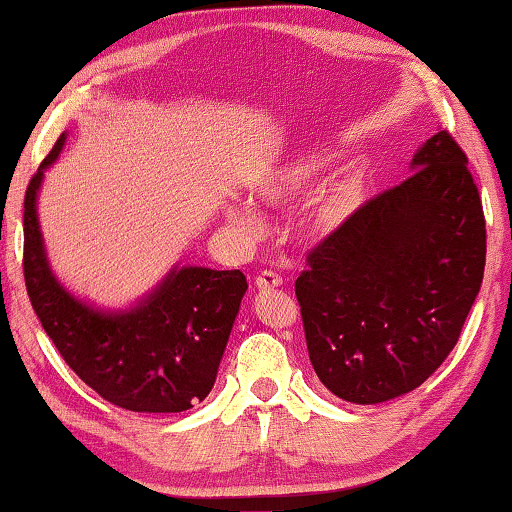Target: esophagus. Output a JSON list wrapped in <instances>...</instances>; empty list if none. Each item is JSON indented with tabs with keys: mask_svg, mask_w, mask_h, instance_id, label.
<instances>
[{
	"mask_svg": "<svg viewBox=\"0 0 512 512\" xmlns=\"http://www.w3.org/2000/svg\"><path fill=\"white\" fill-rule=\"evenodd\" d=\"M280 284H282V277L273 271H262L255 277V287L259 291H271L280 287Z\"/></svg>",
	"mask_w": 512,
	"mask_h": 512,
	"instance_id": "1",
	"label": "esophagus"
}]
</instances>
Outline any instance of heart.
<instances>
[{"label": "heart", "instance_id": "b5f03b06", "mask_svg": "<svg viewBox=\"0 0 512 512\" xmlns=\"http://www.w3.org/2000/svg\"><path fill=\"white\" fill-rule=\"evenodd\" d=\"M325 167V158L320 153H302L282 164L266 169L253 180V194L262 203L284 205L307 192L316 183L320 171ZM361 198V187L354 178H336L323 187L314 198L309 210V219L318 230H334L357 210ZM228 219L246 235H259L264 228L262 219L248 203H232L228 207Z\"/></svg>", "mask_w": 512, "mask_h": 512}]
</instances>
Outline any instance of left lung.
Returning <instances> with one entry per match:
<instances>
[{"mask_svg":"<svg viewBox=\"0 0 512 512\" xmlns=\"http://www.w3.org/2000/svg\"><path fill=\"white\" fill-rule=\"evenodd\" d=\"M411 171L320 241L296 280L311 366L352 404L395 400L427 381L481 289L485 219L461 146L440 131Z\"/></svg>","mask_w":512,"mask_h":512,"instance_id":"obj_1","label":"left lung"}]
</instances>
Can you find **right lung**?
<instances>
[{
	"label": "right lung",
	"mask_w": 512,
	"mask_h": 512,
	"mask_svg": "<svg viewBox=\"0 0 512 512\" xmlns=\"http://www.w3.org/2000/svg\"><path fill=\"white\" fill-rule=\"evenodd\" d=\"M65 140L58 137L24 196V282L33 311L67 366L103 400L135 413L192 409L212 391L246 275L176 264L128 309L76 298L51 271L38 219L45 171Z\"/></svg>",
	"instance_id": "1"
}]
</instances>
